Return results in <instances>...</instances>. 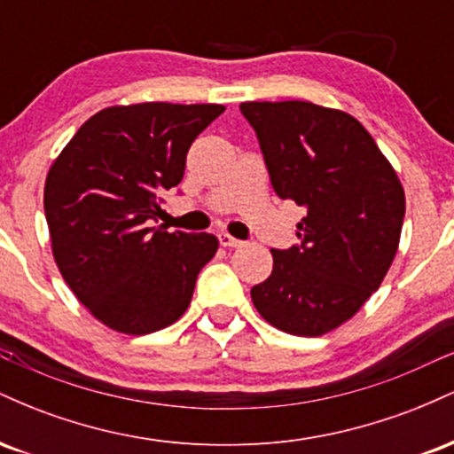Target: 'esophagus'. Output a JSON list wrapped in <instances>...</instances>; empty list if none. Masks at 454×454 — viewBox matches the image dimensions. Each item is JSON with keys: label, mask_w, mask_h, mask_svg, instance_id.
<instances>
[{"label": "esophagus", "mask_w": 454, "mask_h": 454, "mask_svg": "<svg viewBox=\"0 0 454 454\" xmlns=\"http://www.w3.org/2000/svg\"><path fill=\"white\" fill-rule=\"evenodd\" d=\"M217 239H220L222 247H241L243 245V241H239V239H234L232 234H228V232H220L217 234Z\"/></svg>", "instance_id": "34e87169"}]
</instances>
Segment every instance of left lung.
I'll return each mask as SVG.
<instances>
[{"instance_id":"obj_1","label":"left lung","mask_w":454,"mask_h":454,"mask_svg":"<svg viewBox=\"0 0 454 454\" xmlns=\"http://www.w3.org/2000/svg\"><path fill=\"white\" fill-rule=\"evenodd\" d=\"M270 184L305 207L299 245L270 249L273 270L252 288L279 331L320 337L356 316L399 249L405 194L393 164L352 114L314 102H243Z\"/></svg>"}]
</instances>
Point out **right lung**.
I'll use <instances>...</instances> for the list:
<instances>
[{"instance_id": "add662e5", "label": "right lung", "mask_w": 454, "mask_h": 454, "mask_svg": "<svg viewBox=\"0 0 454 454\" xmlns=\"http://www.w3.org/2000/svg\"><path fill=\"white\" fill-rule=\"evenodd\" d=\"M222 104L140 102L102 108L61 149L44 184L61 278L104 326L147 335L185 314L217 252L209 232L149 226L161 190L184 179L194 138Z\"/></svg>"}]
</instances>
